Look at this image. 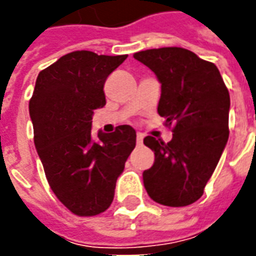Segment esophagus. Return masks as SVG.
<instances>
[{
    "label": "esophagus",
    "mask_w": 256,
    "mask_h": 256,
    "mask_svg": "<svg viewBox=\"0 0 256 256\" xmlns=\"http://www.w3.org/2000/svg\"><path fill=\"white\" fill-rule=\"evenodd\" d=\"M142 140H144V134L137 133V144L138 145L142 144Z\"/></svg>",
    "instance_id": "1"
}]
</instances>
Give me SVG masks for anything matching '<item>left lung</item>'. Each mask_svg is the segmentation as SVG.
<instances>
[{"label": "left lung", "mask_w": 256, "mask_h": 256, "mask_svg": "<svg viewBox=\"0 0 256 256\" xmlns=\"http://www.w3.org/2000/svg\"><path fill=\"white\" fill-rule=\"evenodd\" d=\"M162 84L158 114L172 128V140L152 136L144 144L155 162L142 172L152 200L184 207L203 196L229 138L230 97L214 63L184 48H159L134 53Z\"/></svg>", "instance_id": "8db88e82"}]
</instances>
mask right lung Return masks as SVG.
<instances>
[{
  "label": "right lung",
  "mask_w": 256,
  "mask_h": 256,
  "mask_svg": "<svg viewBox=\"0 0 256 256\" xmlns=\"http://www.w3.org/2000/svg\"><path fill=\"white\" fill-rule=\"evenodd\" d=\"M128 54L67 53L38 74L30 98L34 144L49 186L72 214L93 216L114 200L118 177L136 146V130L92 134V116L106 106L104 84Z\"/></svg>",
  "instance_id": "1"
}]
</instances>
